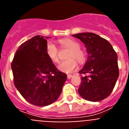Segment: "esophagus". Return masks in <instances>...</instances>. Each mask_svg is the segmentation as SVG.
I'll list each match as a JSON object with an SVG mask.
<instances>
[{
  "instance_id": "obj_1",
  "label": "esophagus",
  "mask_w": 129,
  "mask_h": 129,
  "mask_svg": "<svg viewBox=\"0 0 129 129\" xmlns=\"http://www.w3.org/2000/svg\"><path fill=\"white\" fill-rule=\"evenodd\" d=\"M72 76H73L72 75H71V74H68V75H67V78L70 79L72 77Z\"/></svg>"
}]
</instances>
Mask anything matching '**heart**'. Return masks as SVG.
Listing matches in <instances>:
<instances>
[{
	"label": "heart",
	"instance_id": "1",
	"mask_svg": "<svg viewBox=\"0 0 129 129\" xmlns=\"http://www.w3.org/2000/svg\"><path fill=\"white\" fill-rule=\"evenodd\" d=\"M61 46L63 48L70 49L67 57L69 59L61 61L58 65V69L64 73H71L77 68V62L83 63L86 59L85 51L80 48V44L71 38L61 39L58 41ZM46 54L48 57L53 62L59 61L58 48L52 42H48L46 45Z\"/></svg>",
	"mask_w": 129,
	"mask_h": 129
}]
</instances>
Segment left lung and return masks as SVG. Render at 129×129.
<instances>
[{"mask_svg":"<svg viewBox=\"0 0 129 129\" xmlns=\"http://www.w3.org/2000/svg\"><path fill=\"white\" fill-rule=\"evenodd\" d=\"M72 36L85 44L88 54L79 72L81 76L79 94L90 101L104 100L111 94L119 76L117 53L107 40L97 34L81 33Z\"/></svg>","mask_w":129,"mask_h":129,"instance_id":"obj_1","label":"left lung"}]
</instances>
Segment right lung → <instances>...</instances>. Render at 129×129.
Returning <instances> with one entry per match:
<instances>
[{
	"instance_id": "add662e5",
	"label": "right lung",
	"mask_w": 129,
	"mask_h": 129,
	"mask_svg": "<svg viewBox=\"0 0 129 129\" xmlns=\"http://www.w3.org/2000/svg\"><path fill=\"white\" fill-rule=\"evenodd\" d=\"M46 44L43 36L36 35L20 45L11 62L16 88L28 102L39 107L56 101L67 78L46 55Z\"/></svg>"
}]
</instances>
